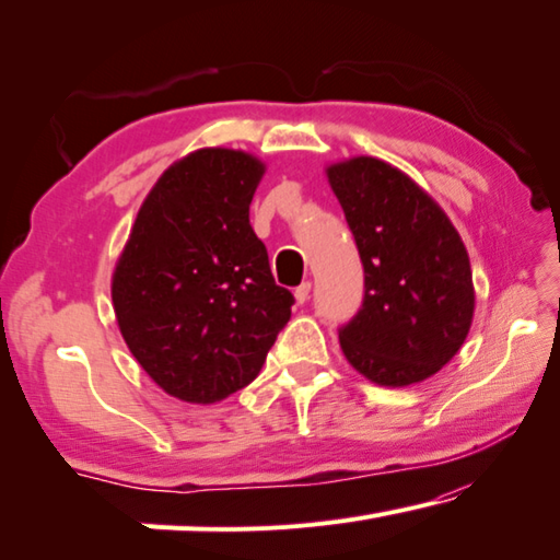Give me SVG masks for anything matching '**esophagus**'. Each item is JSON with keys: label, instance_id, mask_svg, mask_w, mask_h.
<instances>
[{"label": "esophagus", "instance_id": "esophagus-1", "mask_svg": "<svg viewBox=\"0 0 560 560\" xmlns=\"http://www.w3.org/2000/svg\"><path fill=\"white\" fill-rule=\"evenodd\" d=\"M308 294H312V283H308V281L301 283V287H296V291H294V296H296L299 304H306Z\"/></svg>", "mask_w": 560, "mask_h": 560}]
</instances>
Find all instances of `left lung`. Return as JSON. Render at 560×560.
<instances>
[{"label": "left lung", "instance_id": "1", "mask_svg": "<svg viewBox=\"0 0 560 560\" xmlns=\"http://www.w3.org/2000/svg\"><path fill=\"white\" fill-rule=\"evenodd\" d=\"M363 264V301L339 328L343 357L381 386H408L456 357L474 318L466 246L396 166L357 156L326 168Z\"/></svg>", "mask_w": 560, "mask_h": 560}]
</instances>
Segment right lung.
Instances as JSON below:
<instances>
[{
	"label": "right lung",
	"mask_w": 560,
	"mask_h": 560,
	"mask_svg": "<svg viewBox=\"0 0 560 560\" xmlns=\"http://www.w3.org/2000/svg\"><path fill=\"white\" fill-rule=\"evenodd\" d=\"M264 164L199 149L141 203L112 279L129 351L166 394L214 404L252 384L291 318L269 254L248 224Z\"/></svg>",
	"instance_id": "right-lung-1"
}]
</instances>
